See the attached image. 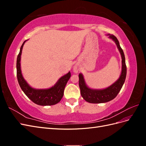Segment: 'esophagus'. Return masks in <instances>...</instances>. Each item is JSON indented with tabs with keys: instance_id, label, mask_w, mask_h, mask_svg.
Here are the masks:
<instances>
[{
	"instance_id": "34e87169",
	"label": "esophagus",
	"mask_w": 146,
	"mask_h": 146,
	"mask_svg": "<svg viewBox=\"0 0 146 146\" xmlns=\"http://www.w3.org/2000/svg\"><path fill=\"white\" fill-rule=\"evenodd\" d=\"M74 71L76 72H77V70L76 69H74Z\"/></svg>"
}]
</instances>
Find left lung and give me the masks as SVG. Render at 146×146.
<instances>
[{"mask_svg": "<svg viewBox=\"0 0 146 146\" xmlns=\"http://www.w3.org/2000/svg\"><path fill=\"white\" fill-rule=\"evenodd\" d=\"M109 37L116 42L122 56V72L118 80L110 87L102 90H94L87 87L82 74L78 75L79 87L82 98L86 102L92 104H100L107 102L117 96L125 82L127 74L125 55L123 50L119 45L117 38L113 35L109 34Z\"/></svg>", "mask_w": 146, "mask_h": 146, "instance_id": "1", "label": "left lung"}]
</instances>
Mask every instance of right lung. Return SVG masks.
Masks as SVG:
<instances>
[{
  "label": "right lung",
  "mask_w": 146,
  "mask_h": 146,
  "mask_svg": "<svg viewBox=\"0 0 146 146\" xmlns=\"http://www.w3.org/2000/svg\"><path fill=\"white\" fill-rule=\"evenodd\" d=\"M25 40L21 47L20 52L17 55L16 69H17V78L18 83L24 91L25 94L32 100L33 102L39 105L46 106L53 105L58 104L62 99L64 94V90L69 79L70 77V72H68L65 76L59 79L56 85L49 89L47 90H35L31 88L27 83L25 82L21 74V55L22 49Z\"/></svg>",
  "instance_id": "right-lung-1"
}]
</instances>
